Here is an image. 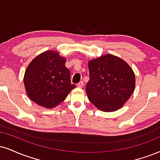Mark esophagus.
I'll return each instance as SVG.
<instances>
[{
	"instance_id": "esophagus-1",
	"label": "esophagus",
	"mask_w": 160,
	"mask_h": 160,
	"mask_svg": "<svg viewBox=\"0 0 160 160\" xmlns=\"http://www.w3.org/2000/svg\"><path fill=\"white\" fill-rule=\"evenodd\" d=\"M83 84H84L83 81H82V82H80L79 83L77 84H76V86L78 87V88H82V87H83Z\"/></svg>"
}]
</instances>
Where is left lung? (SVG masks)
<instances>
[{"label": "left lung", "instance_id": "obj_1", "mask_svg": "<svg viewBox=\"0 0 160 160\" xmlns=\"http://www.w3.org/2000/svg\"><path fill=\"white\" fill-rule=\"evenodd\" d=\"M90 80L86 92L98 109L112 112L119 109L135 88V75L131 67L119 57L104 55L88 62Z\"/></svg>", "mask_w": 160, "mask_h": 160}]
</instances>
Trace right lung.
Returning <instances> with one entry per match:
<instances>
[{
	"instance_id": "obj_1",
	"label": "right lung",
	"mask_w": 160,
	"mask_h": 160,
	"mask_svg": "<svg viewBox=\"0 0 160 160\" xmlns=\"http://www.w3.org/2000/svg\"><path fill=\"white\" fill-rule=\"evenodd\" d=\"M24 85L29 98L47 108L62 102L73 88L65 58L56 51H46L33 59L26 70Z\"/></svg>"
}]
</instances>
